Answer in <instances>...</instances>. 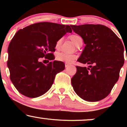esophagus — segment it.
<instances>
[{
  "mask_svg": "<svg viewBox=\"0 0 127 127\" xmlns=\"http://www.w3.org/2000/svg\"><path fill=\"white\" fill-rule=\"evenodd\" d=\"M70 64H67V63H65V67H67L68 66V65H69Z\"/></svg>",
  "mask_w": 127,
  "mask_h": 127,
  "instance_id": "esophagus-1",
  "label": "esophagus"
}]
</instances>
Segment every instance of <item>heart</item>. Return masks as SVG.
<instances>
[{"instance_id":"1","label":"heart","mask_w":127,"mask_h":127,"mask_svg":"<svg viewBox=\"0 0 127 127\" xmlns=\"http://www.w3.org/2000/svg\"><path fill=\"white\" fill-rule=\"evenodd\" d=\"M70 39L75 44L78 45L80 42L82 41V39L80 36L77 34H72L70 36ZM62 39H59L55 43V48L59 49L60 48L62 45ZM76 58V56L75 54H67L65 52H59L56 55V60L59 62H65L67 63H69L75 60Z\"/></svg>"}]
</instances>
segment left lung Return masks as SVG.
I'll return each instance as SVG.
<instances>
[{
    "label": "left lung",
    "instance_id": "1",
    "mask_svg": "<svg viewBox=\"0 0 127 127\" xmlns=\"http://www.w3.org/2000/svg\"><path fill=\"white\" fill-rule=\"evenodd\" d=\"M70 26L86 45L78 62L89 65L76 66L77 72L71 80L72 85L83 100L100 101L110 94L118 80L124 63V45L114 32L105 26Z\"/></svg>",
    "mask_w": 127,
    "mask_h": 127
}]
</instances>
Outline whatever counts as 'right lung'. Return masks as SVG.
I'll return each instance as SVG.
<instances>
[{
  "mask_svg": "<svg viewBox=\"0 0 127 127\" xmlns=\"http://www.w3.org/2000/svg\"><path fill=\"white\" fill-rule=\"evenodd\" d=\"M68 25L50 22L34 23L19 30L8 46L7 65L10 79L20 93L30 98L43 95L50 89L55 75L65 68L63 62H40L41 58L52 60L55 43L66 33Z\"/></svg>",
  "mask_w": 127,
  "mask_h": 127,
  "instance_id": "obj_1",
  "label": "right lung"
}]
</instances>
